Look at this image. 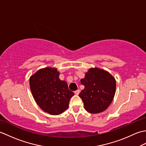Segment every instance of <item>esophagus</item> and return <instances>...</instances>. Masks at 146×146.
I'll use <instances>...</instances> for the list:
<instances>
[{
  "label": "esophagus",
  "instance_id": "obj_1",
  "mask_svg": "<svg viewBox=\"0 0 146 146\" xmlns=\"http://www.w3.org/2000/svg\"><path fill=\"white\" fill-rule=\"evenodd\" d=\"M80 90H76V91H75V94H76V95H78L79 94H80Z\"/></svg>",
  "mask_w": 146,
  "mask_h": 146
}]
</instances>
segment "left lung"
Returning <instances> with one entry per match:
<instances>
[{
  "label": "left lung",
  "mask_w": 146,
  "mask_h": 146,
  "mask_svg": "<svg viewBox=\"0 0 146 146\" xmlns=\"http://www.w3.org/2000/svg\"><path fill=\"white\" fill-rule=\"evenodd\" d=\"M85 86L79 96L85 109L92 113L105 110L112 102L115 93V80L107 71L99 68H90L81 80Z\"/></svg>",
  "instance_id": "8db88e82"
}]
</instances>
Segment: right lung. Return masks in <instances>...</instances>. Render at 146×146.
<instances>
[{"mask_svg": "<svg viewBox=\"0 0 146 146\" xmlns=\"http://www.w3.org/2000/svg\"><path fill=\"white\" fill-rule=\"evenodd\" d=\"M57 69L46 68L31 76L30 87L36 102L41 109L56 115L66 110L74 93L67 83L59 78Z\"/></svg>", "mask_w": 146, "mask_h": 146, "instance_id": "1", "label": "right lung"}]
</instances>
